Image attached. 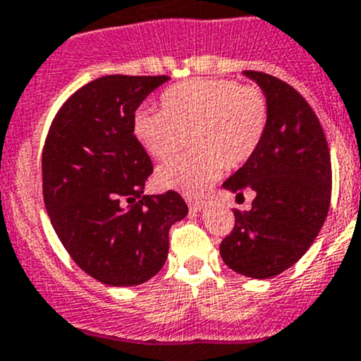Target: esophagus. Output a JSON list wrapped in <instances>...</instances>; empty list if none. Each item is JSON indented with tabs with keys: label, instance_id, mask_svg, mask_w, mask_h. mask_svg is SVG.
I'll use <instances>...</instances> for the list:
<instances>
[{
	"label": "esophagus",
	"instance_id": "34e87169",
	"mask_svg": "<svg viewBox=\"0 0 361 361\" xmlns=\"http://www.w3.org/2000/svg\"><path fill=\"white\" fill-rule=\"evenodd\" d=\"M188 203L191 212H200V210L205 207V202H203V200H188Z\"/></svg>",
	"mask_w": 361,
	"mask_h": 361
}]
</instances>
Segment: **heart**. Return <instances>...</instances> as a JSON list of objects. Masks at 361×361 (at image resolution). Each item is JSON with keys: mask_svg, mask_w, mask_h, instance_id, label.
Returning a JSON list of instances; mask_svg holds the SVG:
<instances>
[{"mask_svg": "<svg viewBox=\"0 0 361 361\" xmlns=\"http://www.w3.org/2000/svg\"><path fill=\"white\" fill-rule=\"evenodd\" d=\"M163 110L140 109L133 133L156 159H169L188 145L192 151L163 163L156 182L165 189L196 196L223 169L247 163L259 147L269 123V103L256 85L230 78H198L161 94Z\"/></svg>", "mask_w": 361, "mask_h": 361, "instance_id": "heart-1", "label": "heart"}]
</instances>
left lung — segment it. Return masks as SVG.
Segmentation results:
<instances>
[{"mask_svg":"<svg viewBox=\"0 0 361 361\" xmlns=\"http://www.w3.org/2000/svg\"><path fill=\"white\" fill-rule=\"evenodd\" d=\"M269 103L265 135L247 163L223 182L237 196L252 189L251 210H233L221 242L223 262L252 279L293 267L319 233L331 195V161L319 119L298 91L262 71H244Z\"/></svg>","mask_w":361,"mask_h":361,"instance_id":"8db88e82","label":"left lung"}]
</instances>
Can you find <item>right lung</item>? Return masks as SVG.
Returning <instances> with one entry per match:
<instances>
[{
    "label": "right lung",
    "instance_id": "obj_1",
    "mask_svg": "<svg viewBox=\"0 0 361 361\" xmlns=\"http://www.w3.org/2000/svg\"><path fill=\"white\" fill-rule=\"evenodd\" d=\"M170 77L106 75L64 102L42 152L44 202L73 262L109 286H137L169 256V230L188 216L176 191L144 195L152 163L135 110Z\"/></svg>",
    "mask_w": 361,
    "mask_h": 361
}]
</instances>
